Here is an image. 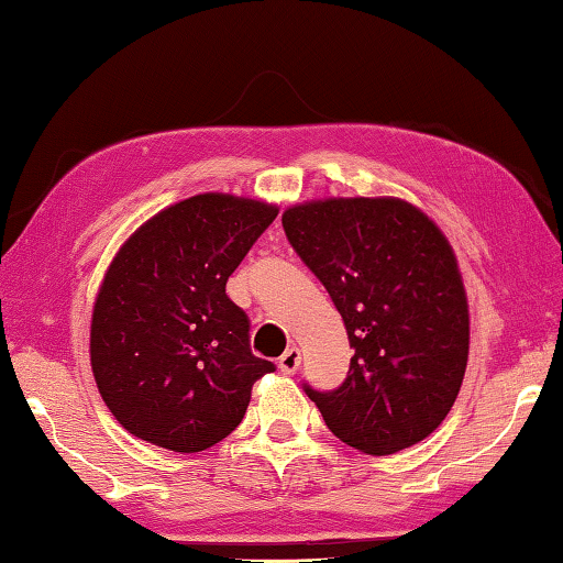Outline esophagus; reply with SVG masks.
Wrapping results in <instances>:
<instances>
[{
	"label": "esophagus",
	"mask_w": 563,
	"mask_h": 563,
	"mask_svg": "<svg viewBox=\"0 0 563 563\" xmlns=\"http://www.w3.org/2000/svg\"><path fill=\"white\" fill-rule=\"evenodd\" d=\"M299 364H301V352L297 346H289L287 352L279 356V368L284 374H294L299 368Z\"/></svg>",
	"instance_id": "1"
}]
</instances>
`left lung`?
<instances>
[{
  "instance_id": "obj_1",
  "label": "left lung",
  "mask_w": 563,
  "mask_h": 563,
  "mask_svg": "<svg viewBox=\"0 0 563 563\" xmlns=\"http://www.w3.org/2000/svg\"><path fill=\"white\" fill-rule=\"evenodd\" d=\"M354 349L344 384L309 399L336 439L386 456L427 439L468 362V299L449 239L396 197H329L282 214Z\"/></svg>"
}]
</instances>
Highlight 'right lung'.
<instances>
[{
    "label": "right lung",
    "instance_id": "right-lung-1",
    "mask_svg": "<svg viewBox=\"0 0 563 563\" xmlns=\"http://www.w3.org/2000/svg\"><path fill=\"white\" fill-rule=\"evenodd\" d=\"M276 214L269 201L207 191L156 211L119 246L91 309L89 358L132 437L195 454L242 423L274 364L249 349L227 279Z\"/></svg>",
    "mask_w": 563,
    "mask_h": 563
}]
</instances>
